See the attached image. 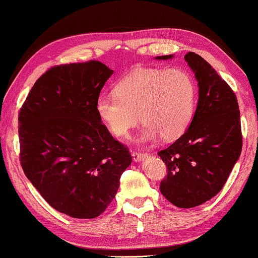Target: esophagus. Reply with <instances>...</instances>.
<instances>
[{
  "mask_svg": "<svg viewBox=\"0 0 258 258\" xmlns=\"http://www.w3.org/2000/svg\"><path fill=\"white\" fill-rule=\"evenodd\" d=\"M132 156H133V159H134L135 162H142V160L146 158L147 154L142 153V152H138V151H136V152H133Z\"/></svg>",
  "mask_w": 258,
  "mask_h": 258,
  "instance_id": "1",
  "label": "esophagus"
}]
</instances>
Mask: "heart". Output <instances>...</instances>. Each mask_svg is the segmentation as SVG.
<instances>
[{
    "label": "heart",
    "mask_w": 258,
    "mask_h": 258,
    "mask_svg": "<svg viewBox=\"0 0 258 258\" xmlns=\"http://www.w3.org/2000/svg\"><path fill=\"white\" fill-rule=\"evenodd\" d=\"M114 93L96 99V113L118 138L128 136L140 117L145 123L140 141L182 135L195 117L198 98L195 78L182 68L138 69L118 82Z\"/></svg>",
    "instance_id": "1"
}]
</instances>
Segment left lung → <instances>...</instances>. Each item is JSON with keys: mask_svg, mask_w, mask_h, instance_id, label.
<instances>
[{"mask_svg": "<svg viewBox=\"0 0 258 258\" xmlns=\"http://www.w3.org/2000/svg\"><path fill=\"white\" fill-rule=\"evenodd\" d=\"M184 60L198 81V105L188 129L158 156L168 169L160 192L175 207L189 209L222 189L240 157L243 138L238 100L231 87L198 54L189 51Z\"/></svg>", "mask_w": 258, "mask_h": 258, "instance_id": "8db88e82", "label": "left lung"}]
</instances>
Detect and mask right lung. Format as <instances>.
<instances>
[{"mask_svg":"<svg viewBox=\"0 0 258 258\" xmlns=\"http://www.w3.org/2000/svg\"><path fill=\"white\" fill-rule=\"evenodd\" d=\"M113 70L105 63L59 65L36 81L19 112L20 163L30 182L59 213L94 219L116 196L132 164L96 113Z\"/></svg>","mask_w":258,"mask_h":258,"instance_id":"obj_1","label":"right lung"}]
</instances>
